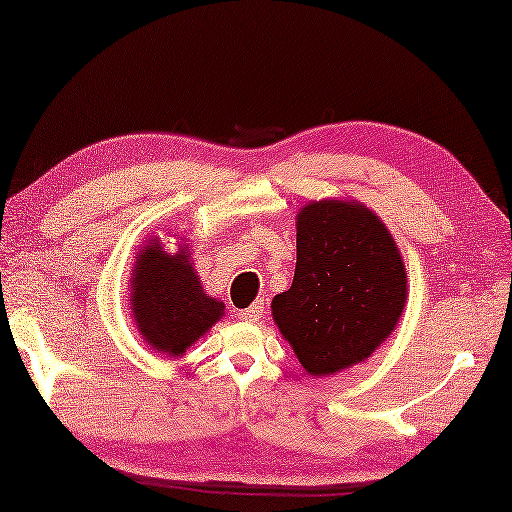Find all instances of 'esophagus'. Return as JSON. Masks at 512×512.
I'll return each instance as SVG.
<instances>
[{
    "instance_id": "obj_1",
    "label": "esophagus",
    "mask_w": 512,
    "mask_h": 512,
    "mask_svg": "<svg viewBox=\"0 0 512 512\" xmlns=\"http://www.w3.org/2000/svg\"><path fill=\"white\" fill-rule=\"evenodd\" d=\"M240 317L245 322H258L263 317V304H261V301H256V304H251L247 311H242Z\"/></svg>"
}]
</instances>
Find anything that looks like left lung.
<instances>
[{"mask_svg": "<svg viewBox=\"0 0 512 512\" xmlns=\"http://www.w3.org/2000/svg\"><path fill=\"white\" fill-rule=\"evenodd\" d=\"M397 242L360 201H311L297 215L292 286L272 317L311 376L363 363L395 331L408 286Z\"/></svg>", "mask_w": 512, "mask_h": 512, "instance_id": "8db88e82", "label": "left lung"}]
</instances>
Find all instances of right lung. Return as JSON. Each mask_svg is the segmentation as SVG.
Returning a JSON list of instances; mask_svg holds the SVG:
<instances>
[{
  "instance_id": "add662e5",
  "label": "right lung",
  "mask_w": 512,
  "mask_h": 512,
  "mask_svg": "<svg viewBox=\"0 0 512 512\" xmlns=\"http://www.w3.org/2000/svg\"><path fill=\"white\" fill-rule=\"evenodd\" d=\"M131 313L156 354L179 358L224 317V304L206 297L190 261L188 242L167 254L161 238L138 251L131 276Z\"/></svg>"
}]
</instances>
